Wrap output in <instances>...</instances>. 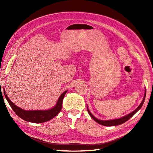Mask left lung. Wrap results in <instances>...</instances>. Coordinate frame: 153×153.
<instances>
[{"label":"left lung","mask_w":153,"mask_h":153,"mask_svg":"<svg viewBox=\"0 0 153 153\" xmlns=\"http://www.w3.org/2000/svg\"><path fill=\"white\" fill-rule=\"evenodd\" d=\"M146 90L145 91V94H144V97H143V99L142 101V103H140V105L138 106L136 110H135L132 112L131 113L129 114L128 115H126V116H124L122 118H120V119H114V120H109V121H101V120H99L98 119H96L95 117H94L93 115H92V114L90 112V111L89 110V109L87 108V112L89 114V115H91V117L96 122H97L98 123H99L100 124L103 125V126H117V125H120V124H122L123 123L126 122L128 120H129L130 119L131 117L133 116V115H135L136 114V112H137V111L139 110L141 107L142 106L143 102H144L145 101V98H146Z\"/></svg>","instance_id":"8db88e82"}]
</instances>
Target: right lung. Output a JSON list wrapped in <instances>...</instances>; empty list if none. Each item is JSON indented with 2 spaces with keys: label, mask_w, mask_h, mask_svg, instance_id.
Wrapping results in <instances>:
<instances>
[{
  "label": "right lung",
  "mask_w": 153,
  "mask_h": 153,
  "mask_svg": "<svg viewBox=\"0 0 153 153\" xmlns=\"http://www.w3.org/2000/svg\"><path fill=\"white\" fill-rule=\"evenodd\" d=\"M4 96L7 101V102L11 106V108L13 110L15 113L22 119L25 120L26 121L34 123H41L46 121H48L49 120L52 119L60 112L61 110L62 101L64 97L65 96L67 91H64L63 93L59 97L57 103L54 107L52 109L48 110H24L18 107L16 105L14 104L11 100L8 98L5 91H4Z\"/></svg>",
  "instance_id": "1"
}]
</instances>
